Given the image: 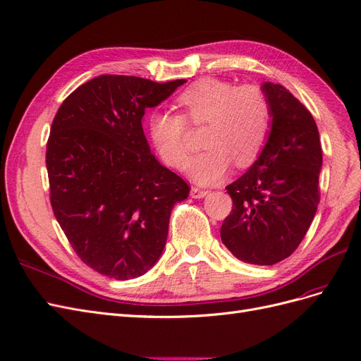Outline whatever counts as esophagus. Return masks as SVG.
Wrapping results in <instances>:
<instances>
[{
    "label": "esophagus",
    "instance_id": "1",
    "mask_svg": "<svg viewBox=\"0 0 361 361\" xmlns=\"http://www.w3.org/2000/svg\"><path fill=\"white\" fill-rule=\"evenodd\" d=\"M209 193V190H205V189H200V188H192V190H190V195H192V198H204L205 195Z\"/></svg>",
    "mask_w": 361,
    "mask_h": 361
}]
</instances>
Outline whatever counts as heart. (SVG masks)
Returning <instances> with one entry per match:
<instances>
[{
	"mask_svg": "<svg viewBox=\"0 0 361 361\" xmlns=\"http://www.w3.org/2000/svg\"><path fill=\"white\" fill-rule=\"evenodd\" d=\"M181 115L156 110L148 116L154 148L171 168H183L188 157V125L206 126V148L184 167L202 186L221 181L235 168H248L260 156L272 127V106L257 85L235 86L218 78H202L178 94Z\"/></svg>",
	"mask_w": 361,
	"mask_h": 361,
	"instance_id": "1",
	"label": "heart"
}]
</instances>
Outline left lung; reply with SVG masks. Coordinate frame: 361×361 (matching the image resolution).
I'll return each mask as SVG.
<instances>
[{
	"mask_svg": "<svg viewBox=\"0 0 361 361\" xmlns=\"http://www.w3.org/2000/svg\"><path fill=\"white\" fill-rule=\"evenodd\" d=\"M272 128L252 166L226 186L233 209L222 243L251 264H275L300 246L321 201L322 148L312 113L281 85L264 83Z\"/></svg>",
	"mask_w": 361,
	"mask_h": 361,
	"instance_id": "left-lung-1",
	"label": "left lung"
}]
</instances>
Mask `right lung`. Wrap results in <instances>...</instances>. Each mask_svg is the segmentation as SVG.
I'll use <instances>...</instances> for the list:
<instances>
[{
	"label": "right lung",
	"mask_w": 361,
	"mask_h": 361,
	"mask_svg": "<svg viewBox=\"0 0 361 361\" xmlns=\"http://www.w3.org/2000/svg\"><path fill=\"white\" fill-rule=\"evenodd\" d=\"M186 80L99 75L61 102L47 142L49 201L72 250L92 269L131 280L156 264L173 204L190 188L161 166L142 128Z\"/></svg>",
	"instance_id": "obj_1"
}]
</instances>
